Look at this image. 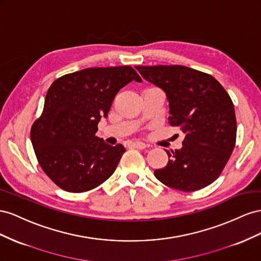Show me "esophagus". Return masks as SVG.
I'll use <instances>...</instances> for the list:
<instances>
[{"instance_id": "34e87169", "label": "esophagus", "mask_w": 261, "mask_h": 261, "mask_svg": "<svg viewBox=\"0 0 261 261\" xmlns=\"http://www.w3.org/2000/svg\"><path fill=\"white\" fill-rule=\"evenodd\" d=\"M132 146L139 148V150H144V148H146V144L143 142H140V141H135V142L132 143Z\"/></svg>"}]
</instances>
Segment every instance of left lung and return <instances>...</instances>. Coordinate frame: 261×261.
<instances>
[{
  "instance_id": "8db88e82",
  "label": "left lung",
  "mask_w": 261,
  "mask_h": 261,
  "mask_svg": "<svg viewBox=\"0 0 261 261\" xmlns=\"http://www.w3.org/2000/svg\"><path fill=\"white\" fill-rule=\"evenodd\" d=\"M146 81L162 88L169 102V123L185 133L182 147L154 170L167 187L200 190L221 175L236 142L233 101L210 74L184 65L136 66Z\"/></svg>"
}]
</instances>
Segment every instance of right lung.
<instances>
[{"label": "right lung", "instance_id": "obj_1", "mask_svg": "<svg viewBox=\"0 0 261 261\" xmlns=\"http://www.w3.org/2000/svg\"><path fill=\"white\" fill-rule=\"evenodd\" d=\"M132 81L142 82L135 69L123 65L84 69L51 84L31 140L39 165L58 187L84 192L114 174L124 147L109 145L95 133L117 93Z\"/></svg>", "mask_w": 261, "mask_h": 261}]
</instances>
